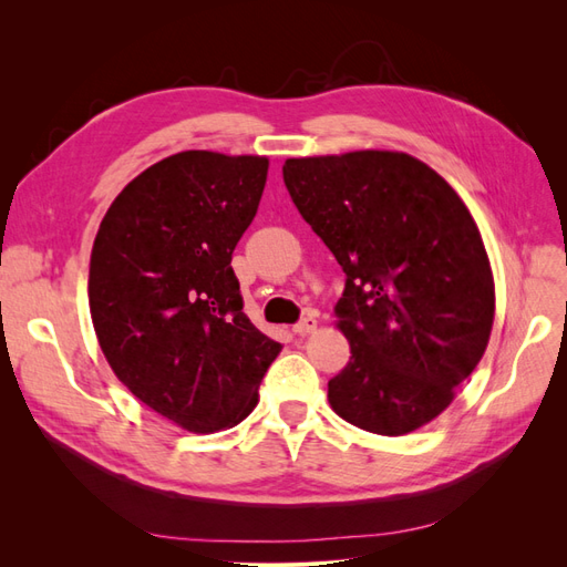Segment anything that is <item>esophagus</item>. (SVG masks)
<instances>
[{
  "label": "esophagus",
  "mask_w": 567,
  "mask_h": 567,
  "mask_svg": "<svg viewBox=\"0 0 567 567\" xmlns=\"http://www.w3.org/2000/svg\"><path fill=\"white\" fill-rule=\"evenodd\" d=\"M317 329V319L312 317V315H307V317H302L296 326H293V331L298 333V336H307V333H312Z\"/></svg>",
  "instance_id": "obj_1"
}]
</instances>
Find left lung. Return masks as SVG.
Returning <instances> with one entry per match:
<instances>
[{
	"mask_svg": "<svg viewBox=\"0 0 567 567\" xmlns=\"http://www.w3.org/2000/svg\"><path fill=\"white\" fill-rule=\"evenodd\" d=\"M284 184L346 271L336 302L350 362L340 419L406 435L440 416L485 354L494 279L475 219L435 169L394 151L290 158Z\"/></svg>",
	"mask_w": 567,
	"mask_h": 567,
	"instance_id": "8db88e82",
	"label": "left lung"
}]
</instances>
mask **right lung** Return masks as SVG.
Returning <instances> with one entry per match:
<instances>
[{"mask_svg": "<svg viewBox=\"0 0 567 567\" xmlns=\"http://www.w3.org/2000/svg\"><path fill=\"white\" fill-rule=\"evenodd\" d=\"M267 167L213 151L163 158L120 192L92 248L90 310L111 369L192 433L244 421L281 352L246 317L231 267Z\"/></svg>", "mask_w": 567, "mask_h": 567, "instance_id": "1", "label": "right lung"}]
</instances>
